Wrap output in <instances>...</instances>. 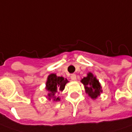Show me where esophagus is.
<instances>
[{
	"instance_id": "34e87169",
	"label": "esophagus",
	"mask_w": 132,
	"mask_h": 132,
	"mask_svg": "<svg viewBox=\"0 0 132 132\" xmlns=\"http://www.w3.org/2000/svg\"><path fill=\"white\" fill-rule=\"evenodd\" d=\"M70 77H71V80H76V79H77L76 75H75V74H72Z\"/></svg>"
}]
</instances>
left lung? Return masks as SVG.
Returning <instances> with one entry per match:
<instances>
[{"instance_id": "obj_1", "label": "left lung", "mask_w": 132, "mask_h": 132, "mask_svg": "<svg viewBox=\"0 0 132 132\" xmlns=\"http://www.w3.org/2000/svg\"><path fill=\"white\" fill-rule=\"evenodd\" d=\"M80 82L84 86L86 93L92 100H96L103 92L99 80L92 72H88L87 76L81 79Z\"/></svg>"}]
</instances>
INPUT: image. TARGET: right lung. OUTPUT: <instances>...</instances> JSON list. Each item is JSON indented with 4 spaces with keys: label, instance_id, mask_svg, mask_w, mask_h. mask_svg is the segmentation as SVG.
<instances>
[{
    "label": "right lung",
    "instance_id": "right-lung-1",
    "mask_svg": "<svg viewBox=\"0 0 132 132\" xmlns=\"http://www.w3.org/2000/svg\"><path fill=\"white\" fill-rule=\"evenodd\" d=\"M67 83H69V80L66 78H64L63 77H58L54 73L50 74L47 77L45 87L46 90L48 92L46 98H48V100H52L55 102L60 101V97H56L55 95L58 94L60 92H63L65 89V86Z\"/></svg>",
    "mask_w": 132,
    "mask_h": 132
}]
</instances>
